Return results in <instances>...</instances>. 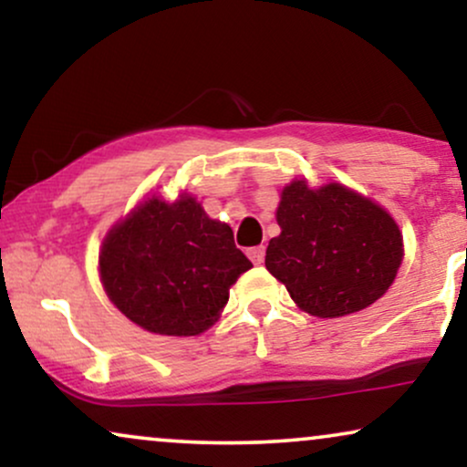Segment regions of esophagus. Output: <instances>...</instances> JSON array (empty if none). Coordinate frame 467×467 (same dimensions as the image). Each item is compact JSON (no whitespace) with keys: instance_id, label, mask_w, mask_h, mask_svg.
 Instances as JSON below:
<instances>
[{"instance_id":"esophagus-1","label":"esophagus","mask_w":467,"mask_h":467,"mask_svg":"<svg viewBox=\"0 0 467 467\" xmlns=\"http://www.w3.org/2000/svg\"><path fill=\"white\" fill-rule=\"evenodd\" d=\"M247 256L254 265H263L265 263V245H258V247H252V250H247Z\"/></svg>"}]
</instances>
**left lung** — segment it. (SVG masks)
Wrapping results in <instances>:
<instances>
[{
    "instance_id": "8db88e82",
    "label": "left lung",
    "mask_w": 467,
    "mask_h": 467,
    "mask_svg": "<svg viewBox=\"0 0 467 467\" xmlns=\"http://www.w3.org/2000/svg\"><path fill=\"white\" fill-rule=\"evenodd\" d=\"M282 228L266 247V271L303 312L339 318L369 307L395 282L403 237L380 204L341 183L309 188L295 179L282 190Z\"/></svg>"
}]
</instances>
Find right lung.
Returning <instances> with one entry per match:
<instances>
[{"instance_id": "1", "label": "right lung", "mask_w": 467, "mask_h": 467, "mask_svg": "<svg viewBox=\"0 0 467 467\" xmlns=\"http://www.w3.org/2000/svg\"><path fill=\"white\" fill-rule=\"evenodd\" d=\"M252 269L228 223L211 220L188 192L149 196L109 230L98 256L110 303L155 335L192 337L213 327L230 285Z\"/></svg>"}]
</instances>
